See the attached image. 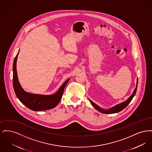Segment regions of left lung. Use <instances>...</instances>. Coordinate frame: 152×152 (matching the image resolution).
Listing matches in <instances>:
<instances>
[{
    "label": "left lung",
    "mask_w": 152,
    "mask_h": 152,
    "mask_svg": "<svg viewBox=\"0 0 152 152\" xmlns=\"http://www.w3.org/2000/svg\"><path fill=\"white\" fill-rule=\"evenodd\" d=\"M138 85V79L137 81V86L136 88L134 89L133 93L130 96V97H129V99L128 100H126V101L123 102L118 105H116V106L111 108L109 109L108 110H105L101 108L100 107H99L97 105H96V104H94L93 101L90 100V102L91 103V104L93 105V107H94V108L97 109L98 111H99L100 112L102 113H105V114H112V113H116L117 112H119L120 111H121L124 109L125 108V107H126V106L130 103V101H132V100L133 99V97L134 96V95L136 94V91H137V88Z\"/></svg>",
    "instance_id": "1"
}]
</instances>
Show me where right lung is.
<instances>
[{"label":"right lung","instance_id":"add662e5","mask_svg":"<svg viewBox=\"0 0 152 152\" xmlns=\"http://www.w3.org/2000/svg\"><path fill=\"white\" fill-rule=\"evenodd\" d=\"M19 52V51L15 58L13 64V86L15 94L18 99L27 108L34 111L45 110L56 107L61 99L64 88L69 79L65 81L55 94L43 95L26 92L22 88L18 78L16 60Z\"/></svg>","mask_w":152,"mask_h":152}]
</instances>
